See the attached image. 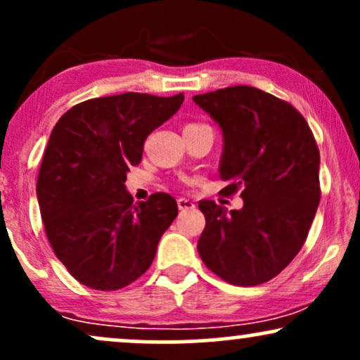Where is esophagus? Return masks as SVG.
I'll return each instance as SVG.
<instances>
[{
	"label": "esophagus",
	"instance_id": "obj_1",
	"mask_svg": "<svg viewBox=\"0 0 360 360\" xmlns=\"http://www.w3.org/2000/svg\"><path fill=\"white\" fill-rule=\"evenodd\" d=\"M177 206H179V210H191L194 208V203L189 198H179L177 200Z\"/></svg>",
	"mask_w": 360,
	"mask_h": 360
}]
</instances>
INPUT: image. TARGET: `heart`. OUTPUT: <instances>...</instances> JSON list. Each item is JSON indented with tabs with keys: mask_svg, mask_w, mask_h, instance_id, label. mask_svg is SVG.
<instances>
[{
	"mask_svg": "<svg viewBox=\"0 0 360 360\" xmlns=\"http://www.w3.org/2000/svg\"><path fill=\"white\" fill-rule=\"evenodd\" d=\"M191 125H196V123H191ZM189 127V125H188Z\"/></svg>",
	"mask_w": 360,
	"mask_h": 360,
	"instance_id": "heart-1",
	"label": "heart"
}]
</instances>
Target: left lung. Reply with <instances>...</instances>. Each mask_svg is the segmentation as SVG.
Returning a JSON list of instances; mask_svg holds the SVG:
<instances>
[{"label": "left lung", "mask_w": 360, "mask_h": 360, "mask_svg": "<svg viewBox=\"0 0 360 360\" xmlns=\"http://www.w3.org/2000/svg\"><path fill=\"white\" fill-rule=\"evenodd\" d=\"M223 135L221 193L240 189L243 206H198L205 230L198 252L210 271L237 286H257L296 257L320 203V152L307 120L286 101L252 86L193 96Z\"/></svg>", "instance_id": "left-lung-1"}]
</instances>
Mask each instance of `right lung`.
Segmentation results:
<instances>
[{
    "mask_svg": "<svg viewBox=\"0 0 360 360\" xmlns=\"http://www.w3.org/2000/svg\"><path fill=\"white\" fill-rule=\"evenodd\" d=\"M183 101V93L94 98L72 106L53 127L37 200L57 259L84 286L115 291L150 267L177 203L167 193L134 203L127 172L142 160L148 134Z\"/></svg>",
    "mask_w": 360,
    "mask_h": 360,
    "instance_id": "add662e5",
    "label": "right lung"
}]
</instances>
